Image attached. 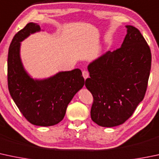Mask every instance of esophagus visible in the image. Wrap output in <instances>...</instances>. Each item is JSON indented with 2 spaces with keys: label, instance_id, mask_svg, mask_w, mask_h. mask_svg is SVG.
Here are the masks:
<instances>
[{
  "label": "esophagus",
  "instance_id": "34e87169",
  "mask_svg": "<svg viewBox=\"0 0 159 159\" xmlns=\"http://www.w3.org/2000/svg\"><path fill=\"white\" fill-rule=\"evenodd\" d=\"M82 75H83V77H84V78L85 80H86L87 78L89 77V73H88V71H87V70H84V71H82Z\"/></svg>",
  "mask_w": 159,
  "mask_h": 159
}]
</instances>
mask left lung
Here are the masks:
<instances>
[{"label": "left lung", "instance_id": "left-lung-1", "mask_svg": "<svg viewBox=\"0 0 159 159\" xmlns=\"http://www.w3.org/2000/svg\"><path fill=\"white\" fill-rule=\"evenodd\" d=\"M121 47L108 51L88 66L85 86L93 95L91 119L103 127L123 124L144 98L150 75L152 54L139 30L126 26Z\"/></svg>", "mask_w": 159, "mask_h": 159}]
</instances>
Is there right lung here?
<instances>
[{
	"instance_id": "right-lung-1",
	"label": "right lung",
	"mask_w": 159,
	"mask_h": 159,
	"mask_svg": "<svg viewBox=\"0 0 159 159\" xmlns=\"http://www.w3.org/2000/svg\"><path fill=\"white\" fill-rule=\"evenodd\" d=\"M40 31L37 23H29L16 33L9 47L7 83L10 94L25 118L33 125L54 126L61 122L68 104L84 84L79 68L61 71L43 80H34L25 71L20 56V42Z\"/></svg>"
}]
</instances>
